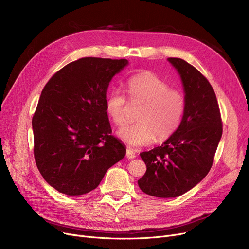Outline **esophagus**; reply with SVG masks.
<instances>
[{"instance_id": "1", "label": "esophagus", "mask_w": 249, "mask_h": 249, "mask_svg": "<svg viewBox=\"0 0 249 249\" xmlns=\"http://www.w3.org/2000/svg\"><path fill=\"white\" fill-rule=\"evenodd\" d=\"M135 156H136V154H135V151L133 149H131V148H127L126 149V158L127 159L132 160V159L135 158Z\"/></svg>"}]
</instances>
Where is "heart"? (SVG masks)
<instances>
[{
  "label": "heart",
  "mask_w": 249,
  "mask_h": 249,
  "mask_svg": "<svg viewBox=\"0 0 249 249\" xmlns=\"http://www.w3.org/2000/svg\"><path fill=\"white\" fill-rule=\"evenodd\" d=\"M130 102L142 105L135 124L122 127L118 131L124 142L131 146L147 145L155 138L164 141L179 127L186 110V99L178 89L169 88L161 77L151 71L131 76L127 82ZM128 101L120 90L114 89L105 100V110L118 126L127 121Z\"/></svg>",
  "instance_id": "b5f03b06"
}]
</instances>
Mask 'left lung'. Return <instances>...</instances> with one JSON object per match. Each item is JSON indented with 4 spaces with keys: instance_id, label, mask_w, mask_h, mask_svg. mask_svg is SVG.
Instances as JSON below:
<instances>
[{
    "instance_id": "1",
    "label": "left lung",
    "mask_w": 249,
    "mask_h": 249,
    "mask_svg": "<svg viewBox=\"0 0 249 249\" xmlns=\"http://www.w3.org/2000/svg\"><path fill=\"white\" fill-rule=\"evenodd\" d=\"M167 60L180 75L186 110L179 127L161 146L140 153L146 173L138 186L158 198L178 197L199 184L210 172L223 131L211 84L184 59Z\"/></svg>"
}]
</instances>
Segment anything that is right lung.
<instances>
[{"label":"right lung","instance_id":"add662e5","mask_svg":"<svg viewBox=\"0 0 249 249\" xmlns=\"http://www.w3.org/2000/svg\"><path fill=\"white\" fill-rule=\"evenodd\" d=\"M127 59L83 57L51 76L32 118L34 159L48 184L69 196L95 190L126 149L112 135L105 100Z\"/></svg>","mask_w":249,"mask_h":249}]
</instances>
